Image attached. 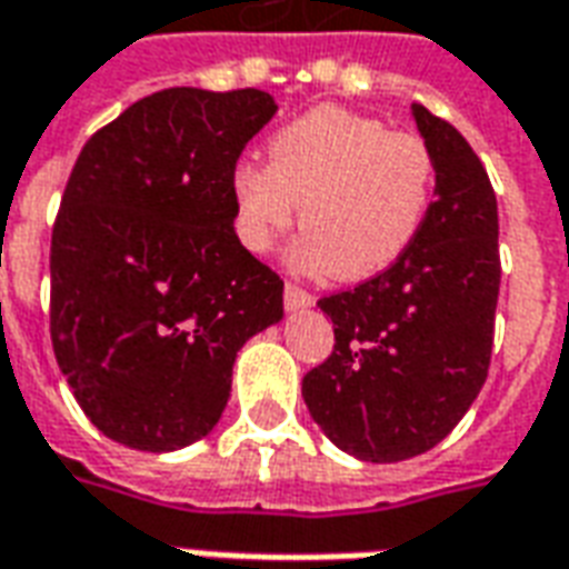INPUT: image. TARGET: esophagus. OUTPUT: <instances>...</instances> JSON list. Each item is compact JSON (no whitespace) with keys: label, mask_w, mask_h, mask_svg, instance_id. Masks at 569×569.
Here are the masks:
<instances>
[{"label":"esophagus","mask_w":569,"mask_h":569,"mask_svg":"<svg viewBox=\"0 0 569 569\" xmlns=\"http://www.w3.org/2000/svg\"><path fill=\"white\" fill-rule=\"evenodd\" d=\"M283 301L289 310H301V308H310V305H313V296H310L308 289H301L298 283H286Z\"/></svg>","instance_id":"esophagus-1"}]
</instances>
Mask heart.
<instances>
[{"instance_id": "heart-1", "label": "heart", "mask_w": 569, "mask_h": 569, "mask_svg": "<svg viewBox=\"0 0 569 569\" xmlns=\"http://www.w3.org/2000/svg\"><path fill=\"white\" fill-rule=\"evenodd\" d=\"M436 154L415 130L341 106H317L268 140V167L231 173L243 247L271 252L301 203L296 261L305 271L366 280L415 247L436 198Z\"/></svg>"}]
</instances>
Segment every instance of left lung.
Returning <instances> with one entry per match:
<instances>
[{
	"label": "left lung",
	"instance_id": "1",
	"mask_svg": "<svg viewBox=\"0 0 569 569\" xmlns=\"http://www.w3.org/2000/svg\"><path fill=\"white\" fill-rule=\"evenodd\" d=\"M436 154V200L393 268L320 298L335 347L301 381L310 418L359 460L429 451L488 378L500 296V222L488 170L460 130L415 106Z\"/></svg>",
	"mask_w": 569,
	"mask_h": 569
}]
</instances>
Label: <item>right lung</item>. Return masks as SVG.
<instances>
[{
  "label": "right lung",
  "mask_w": 569,
  "mask_h": 569,
  "mask_svg": "<svg viewBox=\"0 0 569 569\" xmlns=\"http://www.w3.org/2000/svg\"><path fill=\"white\" fill-rule=\"evenodd\" d=\"M277 112L256 88H167L84 142L51 231V345L81 411L137 451L207 436L283 280L234 234V173Z\"/></svg>",
  "instance_id": "right-lung-1"
}]
</instances>
